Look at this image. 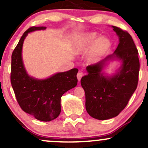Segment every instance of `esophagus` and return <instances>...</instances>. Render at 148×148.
I'll use <instances>...</instances> for the list:
<instances>
[{
	"mask_svg": "<svg viewBox=\"0 0 148 148\" xmlns=\"http://www.w3.org/2000/svg\"><path fill=\"white\" fill-rule=\"evenodd\" d=\"M84 76V74H83L82 72H79L77 74V79H78V81H81V78H82V76Z\"/></svg>",
	"mask_w": 148,
	"mask_h": 148,
	"instance_id": "34e87169",
	"label": "esophagus"
}]
</instances>
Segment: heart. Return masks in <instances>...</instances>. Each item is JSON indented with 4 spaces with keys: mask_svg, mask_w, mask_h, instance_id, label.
<instances>
[{
    "mask_svg": "<svg viewBox=\"0 0 148 148\" xmlns=\"http://www.w3.org/2000/svg\"><path fill=\"white\" fill-rule=\"evenodd\" d=\"M111 42L105 37H99L97 33H85L79 37L76 48L78 50L86 51L92 47L88 55L90 62H97L111 50Z\"/></svg>",
    "mask_w": 148,
    "mask_h": 148,
    "instance_id": "1",
    "label": "heart"
}]
</instances>
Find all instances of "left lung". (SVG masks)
<instances>
[{
  "mask_svg": "<svg viewBox=\"0 0 148 148\" xmlns=\"http://www.w3.org/2000/svg\"><path fill=\"white\" fill-rule=\"evenodd\" d=\"M119 45L112 55L86 67L88 74L81 84L86 93V108L92 118L103 120L117 116L126 107L137 88L140 62L133 39L126 30L113 26ZM118 58L123 64L115 75L108 77L101 71L108 60Z\"/></svg>",
  "mask_w": 148,
  "mask_h": 148,
  "instance_id": "8db88e82",
  "label": "left lung"
}]
</instances>
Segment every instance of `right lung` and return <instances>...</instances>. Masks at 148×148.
Wrapping results in <instances>:
<instances>
[{
  "label": "right lung",
  "instance_id": "right-lung-1",
  "mask_svg": "<svg viewBox=\"0 0 148 148\" xmlns=\"http://www.w3.org/2000/svg\"><path fill=\"white\" fill-rule=\"evenodd\" d=\"M45 26H32L22 35L12 54L10 80L16 101L23 111L37 120L51 121L60 115V99L64 92L76 87L78 69L54 74L50 78L37 80L30 77L23 66L22 46L28 33L45 30Z\"/></svg>",
  "mask_w": 148,
  "mask_h": 148
}]
</instances>
